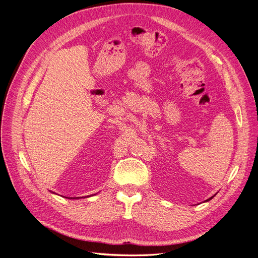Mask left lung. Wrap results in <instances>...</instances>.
<instances>
[{"instance_id": "left-lung-1", "label": "left lung", "mask_w": 258, "mask_h": 258, "mask_svg": "<svg viewBox=\"0 0 258 258\" xmlns=\"http://www.w3.org/2000/svg\"><path fill=\"white\" fill-rule=\"evenodd\" d=\"M213 197H214V196H212V197H210V198H209V199H207V201H205V202H209V201H210V199H212V198H213Z\"/></svg>"}]
</instances>
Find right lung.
<instances>
[{
	"label": "right lung",
	"instance_id": "add662e5",
	"mask_svg": "<svg viewBox=\"0 0 258 258\" xmlns=\"http://www.w3.org/2000/svg\"><path fill=\"white\" fill-rule=\"evenodd\" d=\"M87 197H88V196H87Z\"/></svg>",
	"mask_w": 258,
	"mask_h": 258
}]
</instances>
